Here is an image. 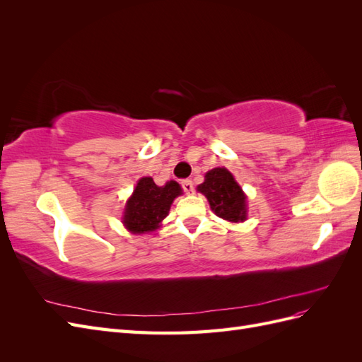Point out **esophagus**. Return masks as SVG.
I'll return each mask as SVG.
<instances>
[{
    "mask_svg": "<svg viewBox=\"0 0 362 362\" xmlns=\"http://www.w3.org/2000/svg\"><path fill=\"white\" fill-rule=\"evenodd\" d=\"M181 185L185 193H192L193 192V181L192 180H182Z\"/></svg>",
    "mask_w": 362,
    "mask_h": 362,
    "instance_id": "1",
    "label": "esophagus"
}]
</instances>
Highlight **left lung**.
I'll return each mask as SVG.
<instances>
[{
  "instance_id": "left-lung-1",
  "label": "left lung",
  "mask_w": 362,
  "mask_h": 362,
  "mask_svg": "<svg viewBox=\"0 0 362 362\" xmlns=\"http://www.w3.org/2000/svg\"><path fill=\"white\" fill-rule=\"evenodd\" d=\"M216 216L228 222H243L246 218V194L225 168L205 173V181L198 185Z\"/></svg>"
}]
</instances>
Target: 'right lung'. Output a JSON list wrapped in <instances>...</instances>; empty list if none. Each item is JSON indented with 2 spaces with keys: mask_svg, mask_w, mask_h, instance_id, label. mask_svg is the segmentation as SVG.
<instances>
[{
  "mask_svg": "<svg viewBox=\"0 0 362 362\" xmlns=\"http://www.w3.org/2000/svg\"><path fill=\"white\" fill-rule=\"evenodd\" d=\"M178 194H181V187L175 181L158 187L151 177L139 180L136 190L125 206V226L134 234L154 231L169 214L170 205Z\"/></svg>",
  "mask_w": 362,
  "mask_h": 362,
  "instance_id": "right-lung-1",
  "label": "right lung"
}]
</instances>
